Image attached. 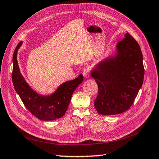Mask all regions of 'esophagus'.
<instances>
[{"label": "esophagus", "mask_w": 159, "mask_h": 159, "mask_svg": "<svg viewBox=\"0 0 159 159\" xmlns=\"http://www.w3.org/2000/svg\"><path fill=\"white\" fill-rule=\"evenodd\" d=\"M83 75L85 78H89L90 76V70L89 69H85L83 71Z\"/></svg>", "instance_id": "esophagus-1"}]
</instances>
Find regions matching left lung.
<instances>
[{"label":"left lung","instance_id":"1","mask_svg":"<svg viewBox=\"0 0 159 159\" xmlns=\"http://www.w3.org/2000/svg\"><path fill=\"white\" fill-rule=\"evenodd\" d=\"M116 44L114 56L91 71L98 86L95 107L103 115H118L130 108L143 85L144 67L141 48L129 33Z\"/></svg>","mask_w":159,"mask_h":159}]
</instances>
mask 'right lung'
Here are the masks:
<instances>
[{
  "label": "right lung",
  "instance_id": "1",
  "mask_svg": "<svg viewBox=\"0 0 159 159\" xmlns=\"http://www.w3.org/2000/svg\"><path fill=\"white\" fill-rule=\"evenodd\" d=\"M22 44V42L19 43L13 54L12 82L15 90L28 111L38 119L52 121L61 117L67 111L74 90L82 83L83 75H80L76 79L61 84L50 95H39L29 86L19 69L17 53Z\"/></svg>",
  "mask_w": 159,
  "mask_h": 159
}]
</instances>
